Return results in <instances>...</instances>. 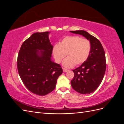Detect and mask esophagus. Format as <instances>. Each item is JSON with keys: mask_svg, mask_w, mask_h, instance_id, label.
Listing matches in <instances>:
<instances>
[{"mask_svg": "<svg viewBox=\"0 0 124 124\" xmlns=\"http://www.w3.org/2000/svg\"><path fill=\"white\" fill-rule=\"evenodd\" d=\"M68 71V69H65V68H63V71L64 72H67V71Z\"/></svg>", "mask_w": 124, "mask_h": 124, "instance_id": "obj_1", "label": "esophagus"}]
</instances>
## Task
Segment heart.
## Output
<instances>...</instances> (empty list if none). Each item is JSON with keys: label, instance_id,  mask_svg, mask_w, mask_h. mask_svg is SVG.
Segmentation results:
<instances>
[{"label": "heart", "instance_id": "b5f03b06", "mask_svg": "<svg viewBox=\"0 0 124 124\" xmlns=\"http://www.w3.org/2000/svg\"><path fill=\"white\" fill-rule=\"evenodd\" d=\"M91 51L89 40L80 36L66 37L53 48V54L56 62L60 63L66 54L68 57L62 62L66 68H71L75 65L79 66L87 59Z\"/></svg>", "mask_w": 124, "mask_h": 124}]
</instances>
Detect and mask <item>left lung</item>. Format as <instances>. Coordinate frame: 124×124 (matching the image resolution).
Here are the masks:
<instances>
[{"label": "left lung", "mask_w": 124, "mask_h": 124, "mask_svg": "<svg viewBox=\"0 0 124 124\" xmlns=\"http://www.w3.org/2000/svg\"><path fill=\"white\" fill-rule=\"evenodd\" d=\"M82 35L89 40L91 51L87 59L78 68L73 70L74 76L71 80L74 90L82 94H89L99 87L106 69V56L99 40L84 31H70Z\"/></svg>", "instance_id": "1"}]
</instances>
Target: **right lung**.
<instances>
[{
  "label": "right lung",
  "instance_id": "add662e5",
  "mask_svg": "<svg viewBox=\"0 0 124 124\" xmlns=\"http://www.w3.org/2000/svg\"><path fill=\"white\" fill-rule=\"evenodd\" d=\"M50 33H33L22 44L17 56L22 81L29 91L39 96L53 91L62 73L61 65L51 60L53 46L48 38Z\"/></svg>",
  "mask_w": 124,
  "mask_h": 124
}]
</instances>
